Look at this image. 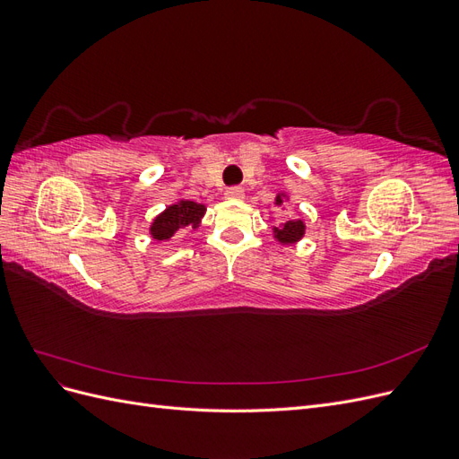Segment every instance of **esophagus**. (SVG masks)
<instances>
[{
	"instance_id": "1",
	"label": "esophagus",
	"mask_w": 459,
	"mask_h": 459,
	"mask_svg": "<svg viewBox=\"0 0 459 459\" xmlns=\"http://www.w3.org/2000/svg\"><path fill=\"white\" fill-rule=\"evenodd\" d=\"M226 197L228 199H243L245 197V191L241 187H230L226 191Z\"/></svg>"
}]
</instances>
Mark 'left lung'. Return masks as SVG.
<instances>
[{
  "instance_id": "left-lung-1",
  "label": "left lung",
  "mask_w": 459,
  "mask_h": 459,
  "mask_svg": "<svg viewBox=\"0 0 459 459\" xmlns=\"http://www.w3.org/2000/svg\"><path fill=\"white\" fill-rule=\"evenodd\" d=\"M283 199H285V195L283 193H280V195L275 197V204L277 206L283 204ZM304 230H307V226H304L302 220H285L281 226L273 228V238L281 245H293L302 239Z\"/></svg>"
}]
</instances>
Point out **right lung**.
Returning a JSON list of instances; mask_svg holds the SVG:
<instances>
[{
    "label": "right lung",
    "mask_w": 459,
    "mask_h": 459,
    "mask_svg": "<svg viewBox=\"0 0 459 459\" xmlns=\"http://www.w3.org/2000/svg\"><path fill=\"white\" fill-rule=\"evenodd\" d=\"M206 212V206L193 203V201H178L176 204L166 206L164 211L152 220L149 228L151 238L155 241H169L179 230L186 228H199L201 218Z\"/></svg>",
    "instance_id": "add662e5"
}]
</instances>
